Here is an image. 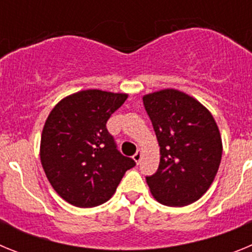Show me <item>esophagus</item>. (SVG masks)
<instances>
[{
	"label": "esophagus",
	"instance_id": "1",
	"mask_svg": "<svg viewBox=\"0 0 252 252\" xmlns=\"http://www.w3.org/2000/svg\"><path fill=\"white\" fill-rule=\"evenodd\" d=\"M141 155H142V154H141V151H137V153L135 154V155H133V157H132V159L135 160V161H136L137 164H139V162H140V160H141Z\"/></svg>",
	"mask_w": 252,
	"mask_h": 252
}]
</instances>
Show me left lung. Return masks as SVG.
<instances>
[{"instance_id": "obj_1", "label": "left lung", "mask_w": 252, "mask_h": 252, "mask_svg": "<svg viewBox=\"0 0 252 252\" xmlns=\"http://www.w3.org/2000/svg\"><path fill=\"white\" fill-rule=\"evenodd\" d=\"M160 146L157 173L146 177L151 194L165 206L198 201L212 184L222 157L213 116L188 94L164 90L144 95Z\"/></svg>"}]
</instances>
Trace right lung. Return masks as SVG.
Segmentation results:
<instances>
[{
    "label": "right lung",
    "mask_w": 252,
    "mask_h": 252,
    "mask_svg": "<svg viewBox=\"0 0 252 252\" xmlns=\"http://www.w3.org/2000/svg\"><path fill=\"white\" fill-rule=\"evenodd\" d=\"M127 94L88 90L62 99L49 115L40 145L46 178L64 201L82 208L110 199L126 170L136 165L124 157L107 121Z\"/></svg>",
    "instance_id": "1"
}]
</instances>
